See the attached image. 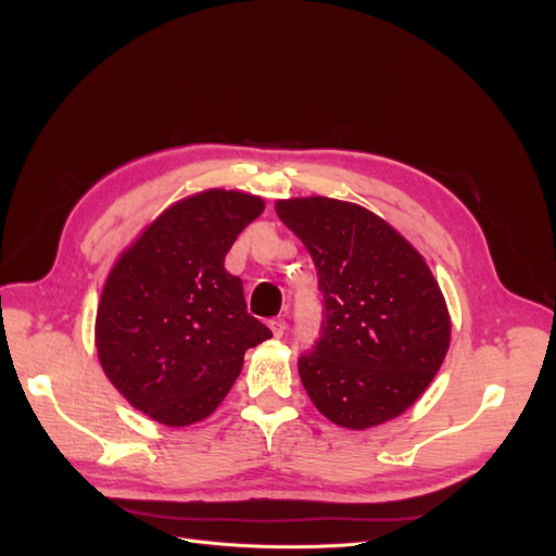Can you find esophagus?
Listing matches in <instances>:
<instances>
[{"label": "esophagus", "instance_id": "1", "mask_svg": "<svg viewBox=\"0 0 556 556\" xmlns=\"http://www.w3.org/2000/svg\"><path fill=\"white\" fill-rule=\"evenodd\" d=\"M268 327H270V331H273L275 338H281L283 331H286V319H283V317H275V319H270Z\"/></svg>", "mask_w": 556, "mask_h": 556}]
</instances>
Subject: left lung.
Wrapping results in <instances>:
<instances>
[{
	"instance_id": "1",
	"label": "left lung",
	"mask_w": 556,
	"mask_h": 556,
	"mask_svg": "<svg viewBox=\"0 0 556 556\" xmlns=\"http://www.w3.org/2000/svg\"><path fill=\"white\" fill-rule=\"evenodd\" d=\"M306 245L325 300L323 333L298 361L329 421L365 430L405 413L432 383L451 317L424 256L381 216L325 195L277 200Z\"/></svg>"
}]
</instances>
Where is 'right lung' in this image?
<instances>
[{
  "instance_id": "add662e5",
  "label": "right lung",
  "mask_w": 556,
  "mask_h": 556,
  "mask_svg": "<svg viewBox=\"0 0 556 556\" xmlns=\"http://www.w3.org/2000/svg\"><path fill=\"white\" fill-rule=\"evenodd\" d=\"M258 195L207 189L170 204L116 258L97 311L110 383L151 419L182 428L210 417L248 349L273 338L248 313L225 254L261 216Z\"/></svg>"
}]
</instances>
